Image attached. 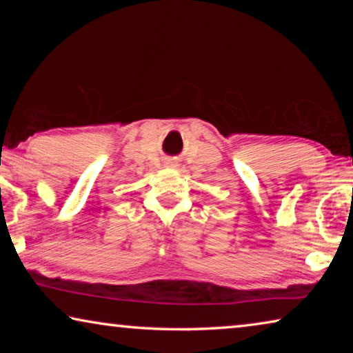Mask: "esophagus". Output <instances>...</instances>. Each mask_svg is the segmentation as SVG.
I'll return each mask as SVG.
<instances>
[{"label":"esophagus","mask_w":353,"mask_h":353,"mask_svg":"<svg viewBox=\"0 0 353 353\" xmlns=\"http://www.w3.org/2000/svg\"><path fill=\"white\" fill-rule=\"evenodd\" d=\"M166 166H176V162H171V160H168V162L165 163Z\"/></svg>","instance_id":"esophagus-1"}]
</instances>
